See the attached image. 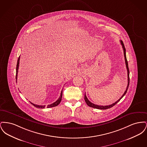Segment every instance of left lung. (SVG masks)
<instances>
[{
  "label": "left lung",
  "mask_w": 147,
  "mask_h": 147,
  "mask_svg": "<svg viewBox=\"0 0 147 147\" xmlns=\"http://www.w3.org/2000/svg\"><path fill=\"white\" fill-rule=\"evenodd\" d=\"M121 43L122 46V48L123 49V53H124V57H125V63H126V68H127V76H128V84H127V86L126 88V91H125L124 94L122 95V96L119 98V99L117 101H116L115 103L112 104L111 105H107V106H101V105H95L93 103L91 102L86 97V95L85 94L84 95V99H85V102L86 103V104L88 105L89 106L92 107V108H95V109H100V110H106V109H110L111 107H113L114 105H116L118 102L119 101V100L123 98L125 94L127 92V91L128 90V86H129V68H128V62H127V58H126V49L125 47V46H124V44L123 42L121 40Z\"/></svg>",
  "instance_id": "left-lung-1"
}]
</instances>
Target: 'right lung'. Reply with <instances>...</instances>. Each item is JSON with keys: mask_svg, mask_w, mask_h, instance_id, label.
<instances>
[{"mask_svg": "<svg viewBox=\"0 0 147 147\" xmlns=\"http://www.w3.org/2000/svg\"><path fill=\"white\" fill-rule=\"evenodd\" d=\"M20 57L18 58V62H17V65H16V83H17V78H18V69H19V62H20ZM62 92H63V90L61 91V96L60 97L58 98V99L56 101V102H53V104H51L50 105H47V108H50V107H55L56 106L58 105L59 104V103L61 102V100H62ZM30 103L31 104L34 105L35 107H37V108H38V109H44L45 107V105H37L34 104L32 102H30Z\"/></svg>", "mask_w": 147, "mask_h": 147, "instance_id": "add662e5", "label": "right lung"}]
</instances>
